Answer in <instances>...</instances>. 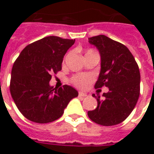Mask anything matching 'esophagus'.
Returning <instances> with one entry per match:
<instances>
[{"instance_id":"34e87169","label":"esophagus","mask_w":154,"mask_h":154,"mask_svg":"<svg viewBox=\"0 0 154 154\" xmlns=\"http://www.w3.org/2000/svg\"><path fill=\"white\" fill-rule=\"evenodd\" d=\"M78 96L81 97H88V94L86 93V92H82V91H79Z\"/></svg>"}]
</instances>
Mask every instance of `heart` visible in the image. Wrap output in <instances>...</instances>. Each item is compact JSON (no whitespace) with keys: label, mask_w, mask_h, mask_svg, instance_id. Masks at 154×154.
I'll return each instance as SVG.
<instances>
[{"label":"heart","mask_w":154,"mask_h":154,"mask_svg":"<svg viewBox=\"0 0 154 154\" xmlns=\"http://www.w3.org/2000/svg\"><path fill=\"white\" fill-rule=\"evenodd\" d=\"M91 53H95V52L92 50H88L87 54H91ZM71 82L76 87L82 88V89H86L90 87L91 84L92 83L93 77L88 74H78V75L74 76L71 79Z\"/></svg>","instance_id":"obj_1"}]
</instances>
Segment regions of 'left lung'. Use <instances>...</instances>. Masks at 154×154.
I'll return each mask as SVG.
<instances>
[{
    "instance_id": "left-lung-1",
    "label": "left lung",
    "mask_w": 154,
    "mask_h": 154,
    "mask_svg": "<svg viewBox=\"0 0 154 154\" xmlns=\"http://www.w3.org/2000/svg\"><path fill=\"white\" fill-rule=\"evenodd\" d=\"M99 50L100 72L95 84L97 92L109 88L103 99L97 94V107L88 111V117L98 125H116L123 122L135 107L140 91L139 66L129 48L103 35L88 38Z\"/></svg>"
}]
</instances>
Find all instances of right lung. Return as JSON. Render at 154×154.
<instances>
[{
	"mask_svg": "<svg viewBox=\"0 0 154 154\" xmlns=\"http://www.w3.org/2000/svg\"><path fill=\"white\" fill-rule=\"evenodd\" d=\"M75 39L48 36L29 44L15 60L11 71V94L26 119L38 124L56 120L63 114L77 91L64 85H49L52 74L62 70V63Z\"/></svg>",
	"mask_w": 154,
	"mask_h": 154,
	"instance_id": "1",
	"label": "right lung"
}]
</instances>
